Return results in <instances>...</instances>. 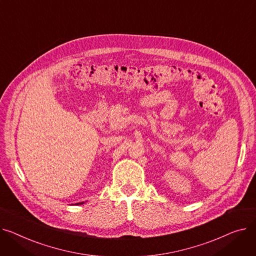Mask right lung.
<instances>
[{
	"instance_id": "obj_1",
	"label": "right lung",
	"mask_w": 256,
	"mask_h": 256,
	"mask_svg": "<svg viewBox=\"0 0 256 256\" xmlns=\"http://www.w3.org/2000/svg\"><path fill=\"white\" fill-rule=\"evenodd\" d=\"M84 204V202H78V204Z\"/></svg>"
}]
</instances>
